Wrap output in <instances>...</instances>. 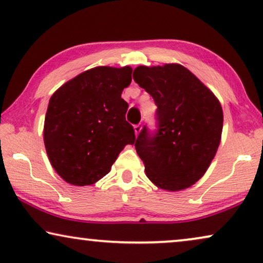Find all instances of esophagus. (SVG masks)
Wrapping results in <instances>:
<instances>
[{
	"mask_svg": "<svg viewBox=\"0 0 263 263\" xmlns=\"http://www.w3.org/2000/svg\"><path fill=\"white\" fill-rule=\"evenodd\" d=\"M134 130H135V134L139 135V133L141 132V125H140V124L134 125Z\"/></svg>",
	"mask_w": 263,
	"mask_h": 263,
	"instance_id": "1",
	"label": "esophagus"
}]
</instances>
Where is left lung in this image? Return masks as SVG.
I'll return each mask as SVG.
<instances>
[{"mask_svg":"<svg viewBox=\"0 0 263 263\" xmlns=\"http://www.w3.org/2000/svg\"><path fill=\"white\" fill-rule=\"evenodd\" d=\"M133 78L158 107L157 130L145 125L135 142L147 177L170 192L189 188L207 171L220 143V103L181 64L140 66Z\"/></svg>","mask_w":263,"mask_h":263,"instance_id":"1","label":"left lung"}]
</instances>
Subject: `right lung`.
Wrapping results in <instances>:
<instances>
[{"mask_svg":"<svg viewBox=\"0 0 263 263\" xmlns=\"http://www.w3.org/2000/svg\"><path fill=\"white\" fill-rule=\"evenodd\" d=\"M130 67H96L79 74L50 98L44 122L49 160L64 181L89 185L111 170L124 146L135 141L121 98Z\"/></svg>","mask_w":263,"mask_h":263,"instance_id":"add662e5","label":"right lung"}]
</instances>
